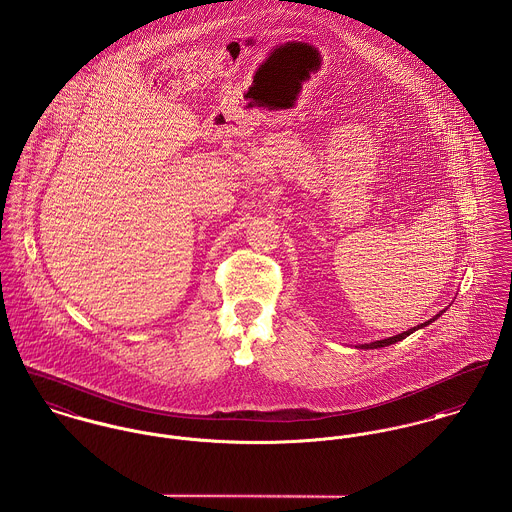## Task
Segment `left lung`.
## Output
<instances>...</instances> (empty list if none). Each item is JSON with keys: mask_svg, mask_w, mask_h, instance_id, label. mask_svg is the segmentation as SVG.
<instances>
[{"mask_svg": "<svg viewBox=\"0 0 512 512\" xmlns=\"http://www.w3.org/2000/svg\"><path fill=\"white\" fill-rule=\"evenodd\" d=\"M443 315V311L441 313H437L433 319H429V321H425V323H421L418 327H414V329H408V331L400 332V334H396V336H391V338H385V340H377V342H369V344H361L358 348L361 350H373V348H383V346H391L394 342H400L402 338H406V336H410L412 332L418 331L421 327H427L429 323H433L437 317H441Z\"/></svg>", "mask_w": 512, "mask_h": 512, "instance_id": "1", "label": "left lung"}]
</instances>
